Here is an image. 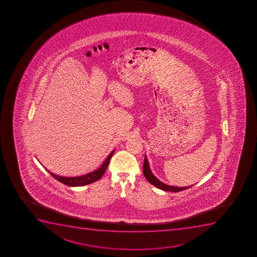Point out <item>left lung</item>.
I'll return each mask as SVG.
<instances>
[{
  "label": "left lung",
  "mask_w": 257,
  "mask_h": 257,
  "mask_svg": "<svg viewBox=\"0 0 257 257\" xmlns=\"http://www.w3.org/2000/svg\"><path fill=\"white\" fill-rule=\"evenodd\" d=\"M143 173H144V176L147 178V180L151 184H153V186H155V187L159 188V189H162V190L169 191V192H180V191L188 189V188L193 186L191 185L181 188V187H175V186L167 185L163 182H161L160 180H158V178H156L155 176L153 175V173H152L150 167H149V163H148V158H146V156L145 159H144V164H143Z\"/></svg>",
  "instance_id": "1"
}]
</instances>
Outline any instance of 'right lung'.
Instances as JSON below:
<instances>
[{
    "mask_svg": "<svg viewBox=\"0 0 257 257\" xmlns=\"http://www.w3.org/2000/svg\"><path fill=\"white\" fill-rule=\"evenodd\" d=\"M114 151H112L109 153V156L107 157L106 159L104 160V163H102V165L99 167L98 169L94 170L91 173H87L85 175L79 176V177H72V178H68V177H61V176L56 175L54 173L46 170L54 177L55 179L59 181L60 183H64L65 185L70 186V187H79V186L87 185L89 183H94L99 180L102 176L104 175V172L106 170L107 167L109 165V161L111 158L112 155L114 154Z\"/></svg>",
    "mask_w": 257,
    "mask_h": 257,
    "instance_id": "1",
    "label": "right lung"
}]
</instances>
